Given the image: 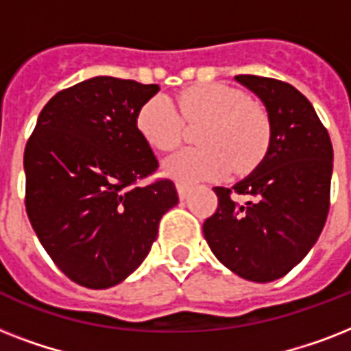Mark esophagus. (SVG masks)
Masks as SVG:
<instances>
[{
	"instance_id": "esophagus-1",
	"label": "esophagus",
	"mask_w": 351,
	"mask_h": 351,
	"mask_svg": "<svg viewBox=\"0 0 351 351\" xmlns=\"http://www.w3.org/2000/svg\"><path fill=\"white\" fill-rule=\"evenodd\" d=\"M189 189H191V186H189L187 182H182V180L176 182V191H178V197H180V200L187 198V195H189Z\"/></svg>"
}]
</instances>
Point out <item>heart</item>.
Instances as JSON below:
<instances>
[{
	"label": "heart",
	"instance_id": "b5f03b06",
	"mask_svg": "<svg viewBox=\"0 0 351 351\" xmlns=\"http://www.w3.org/2000/svg\"><path fill=\"white\" fill-rule=\"evenodd\" d=\"M178 107L158 95L138 111L136 127L156 151H175L184 138V117L189 123L206 121L198 134L200 149H187L167 162L171 176L186 182L209 180L253 169L266 156L271 143V120L264 107L224 84L195 85L178 95Z\"/></svg>",
	"mask_w": 351,
	"mask_h": 351
}]
</instances>
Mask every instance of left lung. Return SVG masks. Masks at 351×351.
<instances>
[{"instance_id": "obj_1", "label": "left lung", "mask_w": 351, "mask_h": 351, "mask_svg": "<svg viewBox=\"0 0 351 351\" xmlns=\"http://www.w3.org/2000/svg\"><path fill=\"white\" fill-rule=\"evenodd\" d=\"M271 120V143L255 171L233 187H215L219 206L204 222L215 256L239 277L271 282L299 264L330 211L333 147L315 109L293 85L239 74ZM237 194L248 200L239 204Z\"/></svg>"}]
</instances>
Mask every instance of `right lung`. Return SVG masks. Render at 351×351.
I'll use <instances>...</instances> for the list:
<instances>
[{"mask_svg":"<svg viewBox=\"0 0 351 351\" xmlns=\"http://www.w3.org/2000/svg\"><path fill=\"white\" fill-rule=\"evenodd\" d=\"M160 90L96 76L60 90L25 147V208L41 245L73 282L120 284L147 256L160 219L178 204L171 180L138 182L158 160L136 117Z\"/></svg>","mask_w":351,"mask_h":351,"instance_id":"1","label":"right lung"}]
</instances>
